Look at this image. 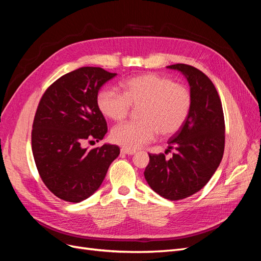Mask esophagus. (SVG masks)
<instances>
[{
	"label": "esophagus",
	"instance_id": "1",
	"mask_svg": "<svg viewBox=\"0 0 261 261\" xmlns=\"http://www.w3.org/2000/svg\"><path fill=\"white\" fill-rule=\"evenodd\" d=\"M121 153H123V154H128V155H132V154L135 153V150H128V149L122 148V149H121Z\"/></svg>",
	"mask_w": 261,
	"mask_h": 261
}]
</instances>
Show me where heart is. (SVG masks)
Returning <instances> with one entry per match:
<instances>
[{
	"mask_svg": "<svg viewBox=\"0 0 261 261\" xmlns=\"http://www.w3.org/2000/svg\"><path fill=\"white\" fill-rule=\"evenodd\" d=\"M124 94L114 89L101 90L97 105L101 113L113 121H122L130 107L139 108V122L116 125L111 139L125 149L136 150L151 143L158 132L162 136L176 134L191 113L192 93L171 78L148 73L132 77L122 84Z\"/></svg>",
	"mask_w": 261,
	"mask_h": 261,
	"instance_id": "1",
	"label": "heart"
}]
</instances>
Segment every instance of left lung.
<instances>
[{
  "mask_svg": "<svg viewBox=\"0 0 261 261\" xmlns=\"http://www.w3.org/2000/svg\"><path fill=\"white\" fill-rule=\"evenodd\" d=\"M168 68L183 74L191 87L193 106L184 124L169 141L167 151L149 153L145 178L153 191L169 200L187 198L199 192L215 174L224 152L225 125L222 103L215 85L201 70L187 64Z\"/></svg>",
  "mask_w": 261,
  "mask_h": 261,
  "instance_id": "1",
  "label": "left lung"
}]
</instances>
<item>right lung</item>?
<instances>
[{
	"label": "right lung",
	"instance_id": "obj_1",
	"mask_svg": "<svg viewBox=\"0 0 261 261\" xmlns=\"http://www.w3.org/2000/svg\"><path fill=\"white\" fill-rule=\"evenodd\" d=\"M115 75L101 67H81L55 81L39 102L31 132L34 159L43 183L60 199L88 198L120 154L115 145L83 147L86 140L103 139L108 132L97 97Z\"/></svg>",
	"mask_w": 261,
	"mask_h": 261
}]
</instances>
